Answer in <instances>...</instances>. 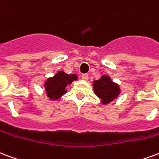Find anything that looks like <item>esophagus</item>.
Returning <instances> with one entry per match:
<instances>
[{
  "label": "esophagus",
  "mask_w": 159,
  "mask_h": 159,
  "mask_svg": "<svg viewBox=\"0 0 159 159\" xmlns=\"http://www.w3.org/2000/svg\"><path fill=\"white\" fill-rule=\"evenodd\" d=\"M82 78L83 80H85V81H87V80H88V74H82Z\"/></svg>",
  "instance_id": "obj_1"
}]
</instances>
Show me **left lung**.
<instances>
[{"label": "left lung", "mask_w": 159, "mask_h": 159, "mask_svg": "<svg viewBox=\"0 0 159 159\" xmlns=\"http://www.w3.org/2000/svg\"><path fill=\"white\" fill-rule=\"evenodd\" d=\"M94 93L104 105L108 104L119 96L121 89L119 85L112 81L111 77L103 75L99 80H95L93 84Z\"/></svg>", "instance_id": "obj_1"}]
</instances>
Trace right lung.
Listing matches in <instances>:
<instances>
[{
    "instance_id": "obj_1",
    "label": "right lung",
    "mask_w": 159,
    "mask_h": 159,
    "mask_svg": "<svg viewBox=\"0 0 159 159\" xmlns=\"http://www.w3.org/2000/svg\"><path fill=\"white\" fill-rule=\"evenodd\" d=\"M76 74H66L63 71H57L53 77H48L44 83L47 96L50 100H58L66 93V88L77 80Z\"/></svg>"
}]
</instances>
